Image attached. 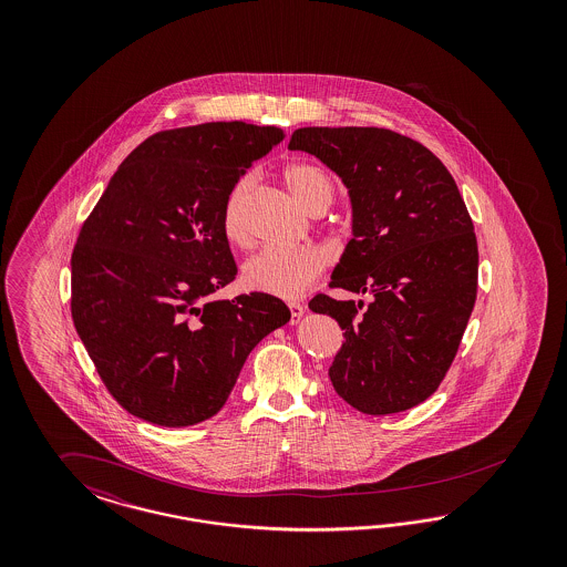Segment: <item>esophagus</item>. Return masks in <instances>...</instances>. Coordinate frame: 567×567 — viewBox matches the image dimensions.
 <instances>
[{
  "instance_id": "esophagus-1",
  "label": "esophagus",
  "mask_w": 567,
  "mask_h": 567,
  "mask_svg": "<svg viewBox=\"0 0 567 567\" xmlns=\"http://www.w3.org/2000/svg\"><path fill=\"white\" fill-rule=\"evenodd\" d=\"M289 309H291V324H299L306 313V308L301 303H289Z\"/></svg>"
}]
</instances>
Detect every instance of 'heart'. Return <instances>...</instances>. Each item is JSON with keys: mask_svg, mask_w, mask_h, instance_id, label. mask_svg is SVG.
I'll return each mask as SVG.
<instances>
[{"mask_svg": "<svg viewBox=\"0 0 567 567\" xmlns=\"http://www.w3.org/2000/svg\"><path fill=\"white\" fill-rule=\"evenodd\" d=\"M282 181L309 212H322L334 199V185L327 172L311 162H291L282 168ZM251 178H239L226 195L223 207L224 239L235 247L249 245L245 206ZM328 254L318 245L268 247L249 259L243 268V282L251 291L297 299L327 270Z\"/></svg>", "mask_w": 567, "mask_h": 567, "instance_id": "b5f03b06", "label": "heart"}]
</instances>
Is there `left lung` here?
<instances>
[{
  "mask_svg": "<svg viewBox=\"0 0 567 567\" xmlns=\"http://www.w3.org/2000/svg\"><path fill=\"white\" fill-rule=\"evenodd\" d=\"M289 150L343 178L353 206L330 287L374 299L316 295L309 309L343 328L328 377L358 412H405L426 401L455 360L478 291V243L445 164L413 138L377 126L297 128Z\"/></svg>",
  "mask_w": 567,
  "mask_h": 567,
  "instance_id": "8db88e82",
  "label": "left lung"
}]
</instances>
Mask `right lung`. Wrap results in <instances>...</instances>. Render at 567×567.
I'll return each mask as SVG.
<instances>
[{
    "instance_id": "right-lung-1",
    "label": "right lung",
    "mask_w": 567,
    "mask_h": 567,
    "mask_svg": "<svg viewBox=\"0 0 567 567\" xmlns=\"http://www.w3.org/2000/svg\"><path fill=\"white\" fill-rule=\"evenodd\" d=\"M282 138L239 121L155 133L81 226L72 322L107 393L145 422L183 429L216 415L251 349L291 320L275 295L214 297L237 276L226 195Z\"/></svg>"
}]
</instances>
